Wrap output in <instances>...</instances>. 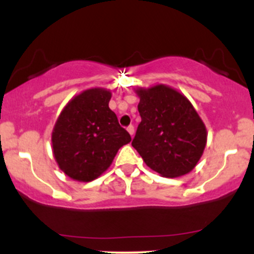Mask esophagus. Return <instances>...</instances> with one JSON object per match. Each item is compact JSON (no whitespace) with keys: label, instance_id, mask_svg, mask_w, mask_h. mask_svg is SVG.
<instances>
[{"label":"esophagus","instance_id":"34e87169","mask_svg":"<svg viewBox=\"0 0 254 254\" xmlns=\"http://www.w3.org/2000/svg\"><path fill=\"white\" fill-rule=\"evenodd\" d=\"M127 132H129V134L131 135V136L135 134V129H134V127H132V125L127 127Z\"/></svg>","mask_w":254,"mask_h":254}]
</instances>
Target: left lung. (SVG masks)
Listing matches in <instances>:
<instances>
[{
  "mask_svg": "<svg viewBox=\"0 0 254 254\" xmlns=\"http://www.w3.org/2000/svg\"><path fill=\"white\" fill-rule=\"evenodd\" d=\"M141 123L131 145L166 178L194 170L206 146L205 124L184 94L166 84L135 89Z\"/></svg>",
  "mask_w": 254,
  "mask_h": 254,
  "instance_id": "8db88e82",
  "label": "left lung"
}]
</instances>
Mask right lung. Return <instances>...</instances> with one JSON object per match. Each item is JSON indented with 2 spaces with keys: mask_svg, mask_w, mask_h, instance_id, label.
Returning a JSON list of instances; mask_svg holds the SVG:
<instances>
[{
  "mask_svg": "<svg viewBox=\"0 0 254 254\" xmlns=\"http://www.w3.org/2000/svg\"><path fill=\"white\" fill-rule=\"evenodd\" d=\"M112 92L89 88L73 97L51 134L59 168L73 181L91 182L106 172L118 150L131 141L109 108Z\"/></svg>",
  "mask_w": 254,
  "mask_h": 254,
  "instance_id": "add662e5",
  "label": "right lung"
}]
</instances>
